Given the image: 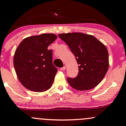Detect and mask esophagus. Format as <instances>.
Returning <instances> with one entry per match:
<instances>
[{
  "label": "esophagus",
  "instance_id": "esophagus-1",
  "mask_svg": "<svg viewBox=\"0 0 126 126\" xmlns=\"http://www.w3.org/2000/svg\"><path fill=\"white\" fill-rule=\"evenodd\" d=\"M60 69L61 71H64V70L66 69V66H63V67H61V68Z\"/></svg>",
  "mask_w": 126,
  "mask_h": 126
}]
</instances>
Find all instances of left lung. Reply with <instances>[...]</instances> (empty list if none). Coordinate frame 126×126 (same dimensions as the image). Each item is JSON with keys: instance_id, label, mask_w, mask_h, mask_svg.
Instances as JSON below:
<instances>
[{"instance_id": "1", "label": "left lung", "mask_w": 126, "mask_h": 126, "mask_svg": "<svg viewBox=\"0 0 126 126\" xmlns=\"http://www.w3.org/2000/svg\"><path fill=\"white\" fill-rule=\"evenodd\" d=\"M59 37L68 45L79 64L77 77L67 79L70 86L78 91L96 87L104 79L109 66L106 46L93 35L81 32L60 34Z\"/></svg>"}]
</instances>
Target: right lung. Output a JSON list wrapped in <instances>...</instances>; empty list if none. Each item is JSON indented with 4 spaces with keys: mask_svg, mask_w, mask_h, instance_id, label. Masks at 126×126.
I'll return each mask as SVG.
<instances>
[{
    "mask_svg": "<svg viewBox=\"0 0 126 126\" xmlns=\"http://www.w3.org/2000/svg\"><path fill=\"white\" fill-rule=\"evenodd\" d=\"M57 36L42 34L25 38L16 48L14 66L18 80L25 88L44 92L52 86L57 72L52 64V54L47 47Z\"/></svg>",
    "mask_w": 126,
    "mask_h": 126,
    "instance_id": "add662e5",
    "label": "right lung"
}]
</instances>
